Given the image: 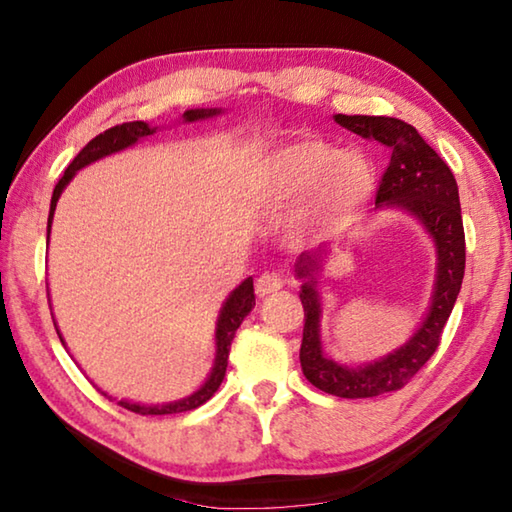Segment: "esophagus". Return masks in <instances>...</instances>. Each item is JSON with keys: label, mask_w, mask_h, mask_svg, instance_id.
Returning a JSON list of instances; mask_svg holds the SVG:
<instances>
[{"label": "esophagus", "mask_w": 512, "mask_h": 512, "mask_svg": "<svg viewBox=\"0 0 512 512\" xmlns=\"http://www.w3.org/2000/svg\"><path fill=\"white\" fill-rule=\"evenodd\" d=\"M280 289H282V277L277 273H262L255 282V291L259 298L271 296V293H277Z\"/></svg>", "instance_id": "esophagus-1"}]
</instances>
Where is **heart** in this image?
<instances>
[{
    "label": "heart",
    "mask_w": 512,
    "mask_h": 512,
    "mask_svg": "<svg viewBox=\"0 0 512 512\" xmlns=\"http://www.w3.org/2000/svg\"><path fill=\"white\" fill-rule=\"evenodd\" d=\"M268 185L277 198H309L302 216L305 230H323L368 201L377 183L372 162L363 153H339L320 140L280 146L268 160Z\"/></svg>",
    "instance_id": "b5f03b06"
}]
</instances>
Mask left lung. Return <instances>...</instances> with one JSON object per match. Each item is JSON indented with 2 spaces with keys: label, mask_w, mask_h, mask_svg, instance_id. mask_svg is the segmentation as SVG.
Masks as SVG:
<instances>
[{
  "label": "left lung",
  "mask_w": 512,
  "mask_h": 512,
  "mask_svg": "<svg viewBox=\"0 0 512 512\" xmlns=\"http://www.w3.org/2000/svg\"><path fill=\"white\" fill-rule=\"evenodd\" d=\"M334 121L391 149V162L377 189V210L395 207L411 214L436 246V280L422 323L400 348L361 366H345L327 357L323 350V298L318 291V273L323 271L332 246H320L296 259V277L302 282L300 300L305 307L300 345L302 372L320 391L359 400L391 393L409 384V379L418 375V370L436 352L463 284L465 232L454 173L411 124L395 117L370 115H334Z\"/></svg>",
  "instance_id": "obj_1"
}]
</instances>
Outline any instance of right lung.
Returning a JSON list of instances; mask_svg holds the SVG:
<instances>
[{
  "label": "right lung",
  "instance_id": "right-lung-1",
  "mask_svg": "<svg viewBox=\"0 0 512 512\" xmlns=\"http://www.w3.org/2000/svg\"><path fill=\"white\" fill-rule=\"evenodd\" d=\"M221 115V108H192L185 110L183 115V124H194V121H203ZM160 126H149L146 121H126V124L112 126L108 131L99 133L94 140L83 146L81 153L76 155L72 164L65 169L63 178L58 180V185L54 187V196H51V205H49V219H47V239L51 232V221H54V212H56V203L63 189L69 185V180L76 176V171L88 167V164L97 162L101 158H108L112 153H119L128 149V146L137 144L144 137H149L153 133H158ZM255 307V289H253V277H246L239 287L225 298L223 307L219 311V318H216V329H214V341H216V354H214V363L207 379L203 381V386L194 391L192 395L183 397V400L176 402H167V404H140V402H128V400H119L117 404L124 406V409L140 413V415H169V413H183V411H192L198 409V406L205 404L210 397L216 393V388L221 386V381L225 377V368H228V354H230V343L235 339L239 325L244 323V318L253 311ZM56 325V320H54ZM58 332V329H56ZM60 336V332H58ZM63 341V336H60ZM65 345V341H63Z\"/></svg>",
  "mask_w": 512,
  "mask_h": 512
}]
</instances>
